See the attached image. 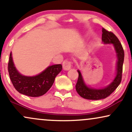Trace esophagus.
<instances>
[{
	"instance_id": "obj_1",
	"label": "esophagus",
	"mask_w": 132,
	"mask_h": 132,
	"mask_svg": "<svg viewBox=\"0 0 132 132\" xmlns=\"http://www.w3.org/2000/svg\"><path fill=\"white\" fill-rule=\"evenodd\" d=\"M63 68L65 71L69 70L71 68V62L69 60H64L63 63Z\"/></svg>"
}]
</instances>
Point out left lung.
<instances>
[{"label":"left lung","instance_id":"obj_1","mask_svg":"<svg viewBox=\"0 0 132 132\" xmlns=\"http://www.w3.org/2000/svg\"><path fill=\"white\" fill-rule=\"evenodd\" d=\"M102 42L104 44H112L115 49L117 61L116 72L114 80L108 85L102 88H95L87 86L84 82L82 75L79 70V77L76 85V89L78 94L82 98L92 100L104 99L109 96L117 88L122 80V67L124 60V51L118 38L111 32L102 29Z\"/></svg>","mask_w":132,"mask_h":132}]
</instances>
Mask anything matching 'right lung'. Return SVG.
I'll use <instances>...</instances> for the list:
<instances>
[{
  "label": "right lung",
  "mask_w": 132,
  "mask_h": 132,
  "mask_svg": "<svg viewBox=\"0 0 132 132\" xmlns=\"http://www.w3.org/2000/svg\"><path fill=\"white\" fill-rule=\"evenodd\" d=\"M8 70L11 81L19 93L31 97H37L48 91L53 84L56 76L61 71L62 65L49 66L42 72L34 76H24L16 68L11 52Z\"/></svg>",
  "instance_id": "1"
}]
</instances>
